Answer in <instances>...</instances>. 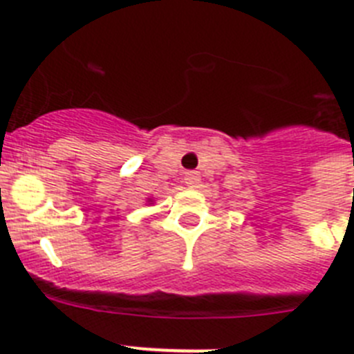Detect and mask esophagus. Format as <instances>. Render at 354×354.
<instances>
[{"mask_svg": "<svg viewBox=\"0 0 354 354\" xmlns=\"http://www.w3.org/2000/svg\"><path fill=\"white\" fill-rule=\"evenodd\" d=\"M184 183L189 187H196L200 183V174L198 171H186V175H184Z\"/></svg>", "mask_w": 354, "mask_h": 354, "instance_id": "34e87169", "label": "esophagus"}]
</instances>
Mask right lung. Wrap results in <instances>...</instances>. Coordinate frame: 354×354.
I'll use <instances>...</instances> for the list:
<instances>
[{"instance_id":"1","label":"right lung","mask_w":354,"mask_h":354,"mask_svg":"<svg viewBox=\"0 0 354 354\" xmlns=\"http://www.w3.org/2000/svg\"><path fill=\"white\" fill-rule=\"evenodd\" d=\"M147 202H152V198H149V200H147Z\"/></svg>"}]
</instances>
